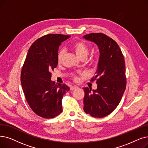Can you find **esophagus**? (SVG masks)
<instances>
[{
	"label": "esophagus",
	"instance_id": "34e87169",
	"mask_svg": "<svg viewBox=\"0 0 148 148\" xmlns=\"http://www.w3.org/2000/svg\"><path fill=\"white\" fill-rule=\"evenodd\" d=\"M77 88H78V87L77 86H71V88H70V89L71 90H74V89H77Z\"/></svg>",
	"mask_w": 148,
	"mask_h": 148
}]
</instances>
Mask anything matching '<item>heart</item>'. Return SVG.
Returning a JSON list of instances; mask_svg holds the SVG:
<instances>
[{
  "label": "heart",
  "mask_w": 148,
  "mask_h": 148,
  "mask_svg": "<svg viewBox=\"0 0 148 148\" xmlns=\"http://www.w3.org/2000/svg\"><path fill=\"white\" fill-rule=\"evenodd\" d=\"M73 48L75 54L79 58H81L82 57H87L88 54V48L83 42H78L75 43L73 45ZM65 49H61L59 51L58 54H57V59H58L59 62H60L62 60L64 54H65ZM75 80H77V77H75Z\"/></svg>",
  "instance_id": "b5f03b06"
}]
</instances>
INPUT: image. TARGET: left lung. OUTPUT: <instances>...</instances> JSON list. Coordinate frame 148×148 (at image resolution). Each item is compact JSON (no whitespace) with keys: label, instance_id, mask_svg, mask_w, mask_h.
Here are the masks:
<instances>
[{"label":"left lung","instance_id":"left-lung-1","mask_svg":"<svg viewBox=\"0 0 148 148\" xmlns=\"http://www.w3.org/2000/svg\"><path fill=\"white\" fill-rule=\"evenodd\" d=\"M85 40L97 45L100 56L95 75L97 88H83V110L91 116L102 118L117 107L126 86L124 57L116 42L103 33L83 36Z\"/></svg>","mask_w":148,"mask_h":148}]
</instances>
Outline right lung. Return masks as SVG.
Wrapping results in <instances>:
<instances>
[{
    "label": "right lung",
    "mask_w": 148,
    "mask_h": 148,
    "mask_svg": "<svg viewBox=\"0 0 148 148\" xmlns=\"http://www.w3.org/2000/svg\"><path fill=\"white\" fill-rule=\"evenodd\" d=\"M69 37L49 34L39 38L29 48L22 69L21 85L27 101L34 112L45 119L62 112L63 96L70 89L65 84L55 85L50 73L58 64L59 46Z\"/></svg>",
    "instance_id": "add662e5"
}]
</instances>
